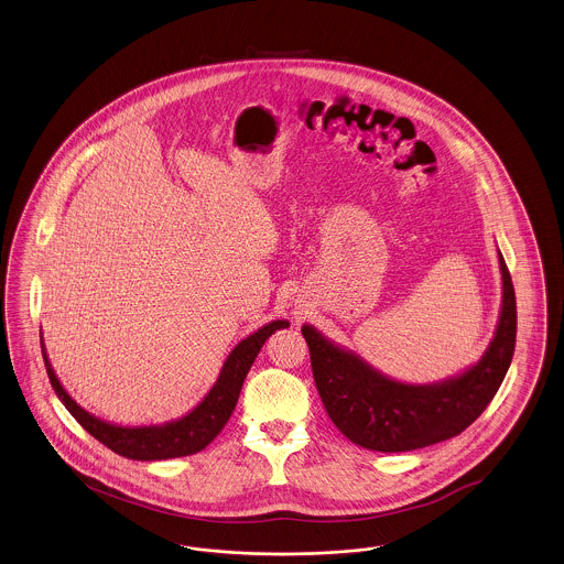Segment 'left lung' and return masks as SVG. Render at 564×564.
Listing matches in <instances>:
<instances>
[{"mask_svg":"<svg viewBox=\"0 0 564 564\" xmlns=\"http://www.w3.org/2000/svg\"><path fill=\"white\" fill-rule=\"evenodd\" d=\"M501 306L496 332L478 361L441 382L394 380L357 352L302 325L316 390L339 432L365 449L399 453L429 447L468 429L503 382L517 344V297L497 249Z\"/></svg>","mask_w":564,"mask_h":564,"instance_id":"obj_1","label":"left lung"}]
</instances>
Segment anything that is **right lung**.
<instances>
[{
	"instance_id": "1",
	"label": "right lung",
	"mask_w": 564,
	"mask_h": 564,
	"mask_svg": "<svg viewBox=\"0 0 564 564\" xmlns=\"http://www.w3.org/2000/svg\"><path fill=\"white\" fill-rule=\"evenodd\" d=\"M285 327H290V321L276 318L262 325L253 334H249L248 338L241 339L230 350V355L223 362V369L216 382L197 405L176 420H170L163 424H149V426L113 424L102 417H96L84 406L77 405V401L68 394L58 376L54 373V367L45 352L44 338H42V352H44L47 378L54 392L58 394L61 403L67 406L68 413L88 430L96 441H100L105 447L128 459L158 462V459L193 455L197 451L205 449L220 434V430L225 429L228 417L235 411L249 367L256 361L264 341L271 338L276 329H285Z\"/></svg>"
}]
</instances>
